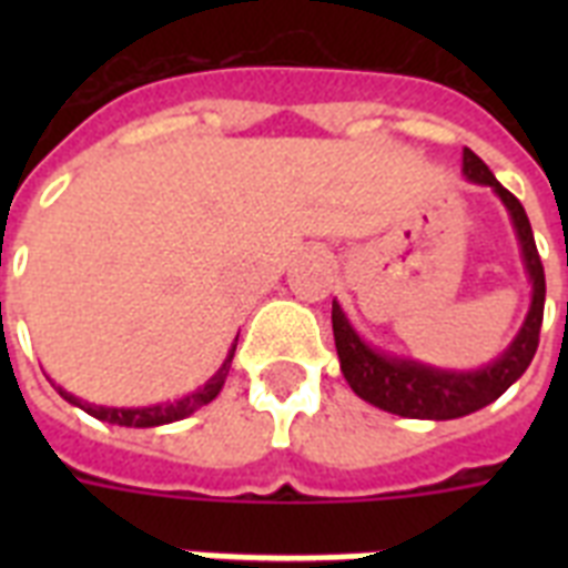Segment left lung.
I'll list each match as a JSON object with an SVG mask.
<instances>
[{
  "label": "left lung",
  "instance_id": "1",
  "mask_svg": "<svg viewBox=\"0 0 568 568\" xmlns=\"http://www.w3.org/2000/svg\"><path fill=\"white\" fill-rule=\"evenodd\" d=\"M463 176L475 185H489L504 203V209L510 212L525 274H528L530 283V310L516 338L498 359H493L484 368L454 372V368H436V365L372 347L356 333L342 306L333 301V336H336L338 363H342L347 386L368 404L392 415H404V418L448 422V418H463V415L484 409L528 372L539 345L542 306H546V274H542V262H539L537 244H534L528 214H525L519 200L495 180L493 171L471 150H463Z\"/></svg>",
  "mask_w": 568,
  "mask_h": 568
}]
</instances>
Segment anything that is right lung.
Returning <instances> with one entry per match:
<instances>
[{
	"label": "right lung",
	"mask_w": 568,
	"mask_h": 568,
	"mask_svg": "<svg viewBox=\"0 0 568 568\" xmlns=\"http://www.w3.org/2000/svg\"><path fill=\"white\" fill-rule=\"evenodd\" d=\"M235 345H239V338L232 342L230 354H226L221 368L205 379L203 386L189 392V395L180 397V400H164V404H153V406H100V404H88V400H82V397L70 395L67 388L55 386V383H52V386L58 388V395L64 397L67 404L79 406V409H84V413L93 415V418H100V422L120 424V427H162V424L189 418V415L196 413L200 406L212 404L214 397L221 395L223 383H226V374H230L232 356H235Z\"/></svg>",
	"instance_id": "1"
}]
</instances>
